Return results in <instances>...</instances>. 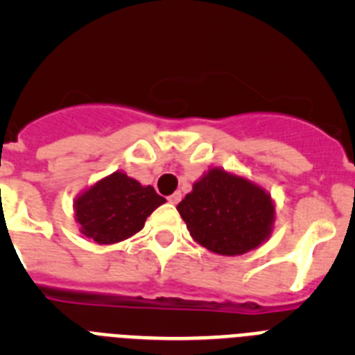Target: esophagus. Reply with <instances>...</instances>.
Listing matches in <instances>:
<instances>
[{
	"label": "esophagus",
	"mask_w": 355,
	"mask_h": 355,
	"mask_svg": "<svg viewBox=\"0 0 355 355\" xmlns=\"http://www.w3.org/2000/svg\"><path fill=\"white\" fill-rule=\"evenodd\" d=\"M167 200H168V202H171V205H178V202H180V200H181V192L172 193V196L167 197Z\"/></svg>",
	"instance_id": "1"
}]
</instances>
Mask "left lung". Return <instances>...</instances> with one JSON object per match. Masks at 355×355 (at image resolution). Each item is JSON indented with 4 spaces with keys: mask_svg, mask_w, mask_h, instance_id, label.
<instances>
[{
    "mask_svg": "<svg viewBox=\"0 0 355 355\" xmlns=\"http://www.w3.org/2000/svg\"><path fill=\"white\" fill-rule=\"evenodd\" d=\"M193 240L222 256H240L270 236L275 208L258 184L211 168L178 205Z\"/></svg>",
    "mask_w": 355,
    "mask_h": 355,
    "instance_id": "left-lung-1",
    "label": "left lung"
}]
</instances>
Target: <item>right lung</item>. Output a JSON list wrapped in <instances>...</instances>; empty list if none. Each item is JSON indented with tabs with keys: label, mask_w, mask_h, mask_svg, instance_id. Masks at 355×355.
I'll list each match as a JSON object with an SVG mask.
<instances>
[{
	"label": "right lung",
	"mask_w": 355,
	"mask_h": 355,
	"mask_svg": "<svg viewBox=\"0 0 355 355\" xmlns=\"http://www.w3.org/2000/svg\"><path fill=\"white\" fill-rule=\"evenodd\" d=\"M163 202L153 187H142L124 172H114L81 193L74 200V211L81 233L108 245L139 233L147 216Z\"/></svg>",
	"instance_id": "1"
}]
</instances>
